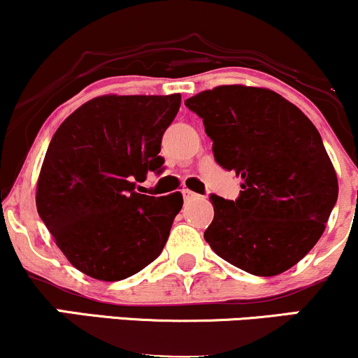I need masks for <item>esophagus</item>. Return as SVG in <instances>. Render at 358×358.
<instances>
[{
  "label": "esophagus",
  "instance_id": "obj_1",
  "mask_svg": "<svg viewBox=\"0 0 358 358\" xmlns=\"http://www.w3.org/2000/svg\"><path fill=\"white\" fill-rule=\"evenodd\" d=\"M182 193H183V199H185V200L195 199V196H196V193H195V192H192V190H188V188H183Z\"/></svg>",
  "mask_w": 358,
  "mask_h": 358
}]
</instances>
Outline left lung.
Returning a JSON list of instances; mask_svg holds the SVG:
<instances>
[{
    "mask_svg": "<svg viewBox=\"0 0 358 358\" xmlns=\"http://www.w3.org/2000/svg\"><path fill=\"white\" fill-rule=\"evenodd\" d=\"M203 119L215 162L241 176L239 199L210 195L203 237L256 276H276L313 249L338 196L334 163L301 109L264 87L219 85L185 101Z\"/></svg>",
    "mask_w": 358,
    "mask_h": 358,
    "instance_id": "8db88e82",
    "label": "left lung"
}]
</instances>
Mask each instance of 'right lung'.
<instances>
[{"label":"right lung","instance_id":"add662e5","mask_svg":"<svg viewBox=\"0 0 358 358\" xmlns=\"http://www.w3.org/2000/svg\"><path fill=\"white\" fill-rule=\"evenodd\" d=\"M182 104L170 96L94 97L53 134L36 182V210L64 256L99 281H121L162 254L180 192L138 193L162 171V138Z\"/></svg>","mask_w":358,"mask_h":358}]
</instances>
